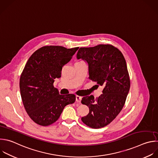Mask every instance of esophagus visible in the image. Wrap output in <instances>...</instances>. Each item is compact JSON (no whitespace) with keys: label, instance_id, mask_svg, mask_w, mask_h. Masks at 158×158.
<instances>
[{"label":"esophagus","instance_id":"1","mask_svg":"<svg viewBox=\"0 0 158 158\" xmlns=\"http://www.w3.org/2000/svg\"><path fill=\"white\" fill-rule=\"evenodd\" d=\"M81 99H82V97H80L79 95H76V100L77 102L78 103H80L81 101Z\"/></svg>","mask_w":158,"mask_h":158}]
</instances>
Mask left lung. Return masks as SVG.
<instances>
[{
    "instance_id": "left-lung-1",
    "label": "left lung",
    "mask_w": 158,
    "mask_h": 158,
    "mask_svg": "<svg viewBox=\"0 0 158 158\" xmlns=\"http://www.w3.org/2000/svg\"><path fill=\"white\" fill-rule=\"evenodd\" d=\"M77 58L87 62L89 79L103 87L95 99L93 95L82 98L89 113L81 120L90 128H103L116 118L125 105L130 87L126 61L118 48L108 44L80 48Z\"/></svg>"
}]
</instances>
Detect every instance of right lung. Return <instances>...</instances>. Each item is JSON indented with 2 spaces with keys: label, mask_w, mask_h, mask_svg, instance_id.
Instances as JSON below:
<instances>
[{
  "label": "right lung",
  "mask_w": 158,
  "mask_h": 158,
  "mask_svg": "<svg viewBox=\"0 0 158 158\" xmlns=\"http://www.w3.org/2000/svg\"><path fill=\"white\" fill-rule=\"evenodd\" d=\"M78 49L45 46L35 51L26 63L20 78V94L27 113L38 125L55 123L65 106L75 102V95H60L53 83Z\"/></svg>",
  "instance_id": "obj_1"
}]
</instances>
